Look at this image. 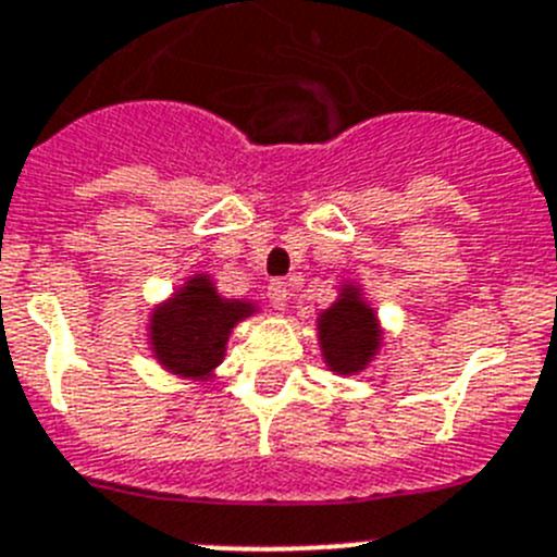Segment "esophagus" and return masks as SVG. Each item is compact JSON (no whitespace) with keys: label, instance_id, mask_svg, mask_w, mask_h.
Instances as JSON below:
<instances>
[{"label":"esophagus","instance_id":"esophagus-1","mask_svg":"<svg viewBox=\"0 0 557 557\" xmlns=\"http://www.w3.org/2000/svg\"><path fill=\"white\" fill-rule=\"evenodd\" d=\"M268 298H270V304H273V309H278V312H282L284 306H287V298H289L287 282H270Z\"/></svg>","mask_w":557,"mask_h":557}]
</instances>
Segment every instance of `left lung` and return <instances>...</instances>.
<instances>
[{"label":"left lung","instance_id":"obj_1","mask_svg":"<svg viewBox=\"0 0 557 557\" xmlns=\"http://www.w3.org/2000/svg\"><path fill=\"white\" fill-rule=\"evenodd\" d=\"M320 350L329 370L356 375L381 348V325L375 309L361 298L356 284H345L339 298L318 318Z\"/></svg>","mask_w":557,"mask_h":557}]
</instances>
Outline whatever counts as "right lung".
I'll list each match as a JSON object with an SVG mask.
<instances>
[{"label":"right lung","mask_w":557,"mask_h":557,"mask_svg":"<svg viewBox=\"0 0 557 557\" xmlns=\"http://www.w3.org/2000/svg\"><path fill=\"white\" fill-rule=\"evenodd\" d=\"M253 312L251 300L218 295L209 275H190L185 287L151 312V354L178 379H209L226 356L234 325Z\"/></svg>","instance_id":"obj_1"}]
</instances>
